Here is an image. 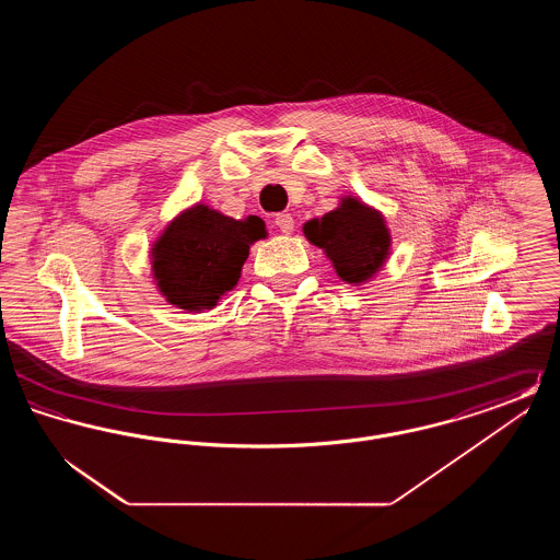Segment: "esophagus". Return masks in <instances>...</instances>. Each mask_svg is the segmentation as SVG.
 <instances>
[{
    "label": "esophagus",
    "mask_w": 560,
    "mask_h": 560,
    "mask_svg": "<svg viewBox=\"0 0 560 560\" xmlns=\"http://www.w3.org/2000/svg\"><path fill=\"white\" fill-rule=\"evenodd\" d=\"M275 226L281 231V233H292L293 231V218L292 213H277L275 215Z\"/></svg>",
    "instance_id": "34e87169"
}]
</instances>
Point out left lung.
I'll return each mask as SVG.
<instances>
[{
  "label": "left lung",
  "mask_w": 560,
  "mask_h": 560,
  "mask_svg": "<svg viewBox=\"0 0 560 560\" xmlns=\"http://www.w3.org/2000/svg\"><path fill=\"white\" fill-rule=\"evenodd\" d=\"M304 235L331 258L338 275L348 283H361L382 267L390 237L384 218L357 199L323 218L304 224Z\"/></svg>",
  "instance_id": "left-lung-1"
}]
</instances>
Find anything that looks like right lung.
I'll return each instance as SVG.
<instances>
[{
  "instance_id": "add662e5",
  "label": "right lung",
  "mask_w": 560,
  "mask_h": 560,
  "mask_svg": "<svg viewBox=\"0 0 560 560\" xmlns=\"http://www.w3.org/2000/svg\"><path fill=\"white\" fill-rule=\"evenodd\" d=\"M265 235V222L256 215L235 220L195 206L167 226L153 249L161 292L185 311L212 308L237 285L249 245Z\"/></svg>"
}]
</instances>
